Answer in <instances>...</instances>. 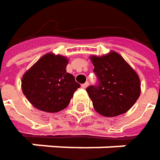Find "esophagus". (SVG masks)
<instances>
[{"label":"esophagus","instance_id":"obj_1","mask_svg":"<svg viewBox=\"0 0 160 160\" xmlns=\"http://www.w3.org/2000/svg\"><path fill=\"white\" fill-rule=\"evenodd\" d=\"M88 86H89V82H88V81H87V82H85L84 84H82V85H81V87H82L83 89H86Z\"/></svg>","mask_w":160,"mask_h":160}]
</instances>
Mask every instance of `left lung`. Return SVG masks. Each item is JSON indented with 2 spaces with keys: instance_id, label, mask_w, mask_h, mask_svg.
I'll return each instance as SVG.
<instances>
[{
  "instance_id": "1",
  "label": "left lung",
  "mask_w": 160,
  "mask_h": 160,
  "mask_svg": "<svg viewBox=\"0 0 160 160\" xmlns=\"http://www.w3.org/2000/svg\"><path fill=\"white\" fill-rule=\"evenodd\" d=\"M90 59L99 85L89 86L86 91L95 111L111 118L130 110L141 94V82L136 71L114 51L102 56L92 55Z\"/></svg>"
}]
</instances>
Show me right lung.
Returning <instances> with one entry per match:
<instances>
[{
	"mask_svg": "<svg viewBox=\"0 0 160 160\" xmlns=\"http://www.w3.org/2000/svg\"><path fill=\"white\" fill-rule=\"evenodd\" d=\"M68 64L66 56L48 52L24 73L22 92L34 108L56 113L68 106L80 85L67 72Z\"/></svg>",
	"mask_w": 160,
	"mask_h": 160,
	"instance_id": "obj_1",
	"label": "right lung"
}]
</instances>
